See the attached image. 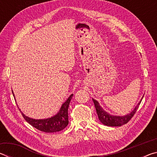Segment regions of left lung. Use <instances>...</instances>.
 I'll return each mask as SVG.
<instances>
[{
	"label": "left lung",
	"instance_id": "obj_1",
	"mask_svg": "<svg viewBox=\"0 0 157 157\" xmlns=\"http://www.w3.org/2000/svg\"><path fill=\"white\" fill-rule=\"evenodd\" d=\"M143 99V98H142ZM94 101L95 110H96L97 114L98 116V118H99L100 121L103 124H105L107 126H111V127H119L123 125L128 123V122L131 120L135 113L136 112L138 108L139 107V105L140 102L138 104L134 110H133L129 114H127L126 116H111L109 113L105 111V110L100 107L99 103H98L96 100L93 99Z\"/></svg>",
	"mask_w": 157,
	"mask_h": 157
}]
</instances>
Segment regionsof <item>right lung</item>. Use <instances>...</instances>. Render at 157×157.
<instances>
[{
	"instance_id": "right-lung-1",
	"label": "right lung",
	"mask_w": 157,
	"mask_h": 157,
	"mask_svg": "<svg viewBox=\"0 0 157 157\" xmlns=\"http://www.w3.org/2000/svg\"><path fill=\"white\" fill-rule=\"evenodd\" d=\"M73 95V94L71 95L70 97L68 98V100L63 103L58 113L50 118L44 119V120H42V119L41 120H35V119H33L25 116L21 111V113H22V116L25 120L29 124H30L32 126L34 127V128L40 130L41 132L47 133L59 132L66 127L68 124V109Z\"/></svg>"
}]
</instances>
